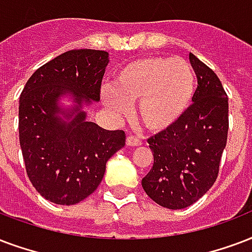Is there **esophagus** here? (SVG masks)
<instances>
[{"label": "esophagus", "instance_id": "esophagus-1", "mask_svg": "<svg viewBox=\"0 0 252 252\" xmlns=\"http://www.w3.org/2000/svg\"><path fill=\"white\" fill-rule=\"evenodd\" d=\"M126 147H140L141 144H143V141L140 139H137V137H133V136H128L126 140Z\"/></svg>", "mask_w": 252, "mask_h": 252}]
</instances>
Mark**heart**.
<instances>
[{
    "instance_id": "obj_1",
    "label": "heart",
    "mask_w": 252,
    "mask_h": 252,
    "mask_svg": "<svg viewBox=\"0 0 252 252\" xmlns=\"http://www.w3.org/2000/svg\"><path fill=\"white\" fill-rule=\"evenodd\" d=\"M195 91V75L182 58L147 57L128 63L115 74L113 88L104 90L103 103L116 116L129 113L145 129L160 133L185 115Z\"/></svg>"
}]
</instances>
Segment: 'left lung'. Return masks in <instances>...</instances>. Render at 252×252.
I'll list each match as a JSON object with an SVG mask.
<instances>
[{"label":"left lung","mask_w":252,"mask_h":252,"mask_svg":"<svg viewBox=\"0 0 252 252\" xmlns=\"http://www.w3.org/2000/svg\"><path fill=\"white\" fill-rule=\"evenodd\" d=\"M189 59L198 82L193 104L172 128L148 140L155 162L141 181L149 198L172 210L206 194L227 143L228 99L220 78L195 55Z\"/></svg>","instance_id":"obj_1"}]
</instances>
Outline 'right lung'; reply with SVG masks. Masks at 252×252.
I'll list each match as a JSON object with an SVG mask.
<instances>
[{"instance_id": "right-lung-1", "label": "right lung", "mask_w": 252, "mask_h": 252, "mask_svg": "<svg viewBox=\"0 0 252 252\" xmlns=\"http://www.w3.org/2000/svg\"><path fill=\"white\" fill-rule=\"evenodd\" d=\"M109 54L71 50L39 67L19 97L18 129L26 172L47 201L75 205L104 177L105 164L126 145L123 130L88 122L100 101Z\"/></svg>"}]
</instances>
